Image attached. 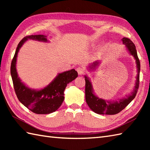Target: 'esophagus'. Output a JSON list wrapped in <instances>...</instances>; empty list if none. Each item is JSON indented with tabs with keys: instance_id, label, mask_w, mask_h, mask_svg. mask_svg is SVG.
Returning <instances> with one entry per match:
<instances>
[{
	"instance_id": "esophagus-1",
	"label": "esophagus",
	"mask_w": 150,
	"mask_h": 150,
	"mask_svg": "<svg viewBox=\"0 0 150 150\" xmlns=\"http://www.w3.org/2000/svg\"><path fill=\"white\" fill-rule=\"evenodd\" d=\"M76 69H77L79 75H82L84 73V69L83 68H82V67H78Z\"/></svg>"
}]
</instances>
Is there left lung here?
<instances>
[{"mask_svg": "<svg viewBox=\"0 0 150 150\" xmlns=\"http://www.w3.org/2000/svg\"><path fill=\"white\" fill-rule=\"evenodd\" d=\"M123 44L125 45L127 50L128 51L130 55H132L135 59L137 69V75L136 77V82L135 84L134 89L131 93L126 95V97H122L119 98L117 100H107L103 98L98 97L95 95L93 86H92L90 79L88 76L85 75V97L86 101L90 107V109L94 111L95 113L101 115H115L124 109L128 105L131 103L136 96L137 93L139 86V73L140 68H141V64L137 53L136 47L135 44L133 43L132 41L128 38L124 37L122 39ZM100 62L99 60L95 61L89 66V70L90 71H93L96 69L97 67L99 66Z\"/></svg>", "mask_w": 150, "mask_h": 150, "instance_id": "obj_1", "label": "left lung"}]
</instances>
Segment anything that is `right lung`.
<instances>
[{
	"instance_id": "obj_1",
	"label": "right lung",
	"mask_w": 150,
	"mask_h": 150,
	"mask_svg": "<svg viewBox=\"0 0 150 150\" xmlns=\"http://www.w3.org/2000/svg\"><path fill=\"white\" fill-rule=\"evenodd\" d=\"M28 39L48 42L46 35H35L25 37L18 43L11 64V75L15 91L19 101L32 112L49 114L55 111L61 106L64 99V91L67 84L77 78L78 73L74 69L59 73L48 85L40 90L28 87L19 78L16 64L19 50Z\"/></svg>"
}]
</instances>
